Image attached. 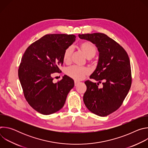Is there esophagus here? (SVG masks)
<instances>
[{
	"instance_id": "1",
	"label": "esophagus",
	"mask_w": 148,
	"mask_h": 148,
	"mask_svg": "<svg viewBox=\"0 0 148 148\" xmlns=\"http://www.w3.org/2000/svg\"><path fill=\"white\" fill-rule=\"evenodd\" d=\"M79 81H77V80L74 81V85H75V86H78V84H79Z\"/></svg>"
}]
</instances>
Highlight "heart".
<instances>
[{"instance_id": "1", "label": "heart", "mask_w": 148, "mask_h": 148, "mask_svg": "<svg viewBox=\"0 0 148 148\" xmlns=\"http://www.w3.org/2000/svg\"><path fill=\"white\" fill-rule=\"evenodd\" d=\"M80 48L89 59L93 58L97 53V48L91 42L87 41H84L80 45ZM73 47L70 46L67 47L62 55V60L64 62L69 63L71 61V56L73 53ZM90 73V69L87 67H81L75 66L69 67L66 70V74L70 77L76 79L80 80L88 75Z\"/></svg>"}]
</instances>
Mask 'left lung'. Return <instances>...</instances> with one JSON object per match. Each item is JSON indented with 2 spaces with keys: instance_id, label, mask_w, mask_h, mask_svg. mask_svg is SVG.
Here are the masks:
<instances>
[{
  "instance_id": "left-lung-1",
  "label": "left lung",
  "mask_w": 148,
  "mask_h": 148,
  "mask_svg": "<svg viewBox=\"0 0 148 148\" xmlns=\"http://www.w3.org/2000/svg\"><path fill=\"white\" fill-rule=\"evenodd\" d=\"M78 36L95 44L99 53L97 69L90 77L98 82H85L87 90L84 102L91 112L106 116L121 106L131 88L132 75L128 55L119 43L105 34ZM102 81L103 87L100 89L98 86Z\"/></svg>"
}]
</instances>
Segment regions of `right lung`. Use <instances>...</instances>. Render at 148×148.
Instances as JSON below:
<instances>
[{"instance_id": "right-lung-1", "label": "right lung", "mask_w": 148, "mask_h": 148, "mask_svg": "<svg viewBox=\"0 0 148 148\" xmlns=\"http://www.w3.org/2000/svg\"><path fill=\"white\" fill-rule=\"evenodd\" d=\"M75 38L73 34H46L31 44L22 56L18 75L24 96L41 114L50 115L61 109L74 86L73 79L66 75L53 83L52 74L61 71L63 53Z\"/></svg>"}]
</instances>
